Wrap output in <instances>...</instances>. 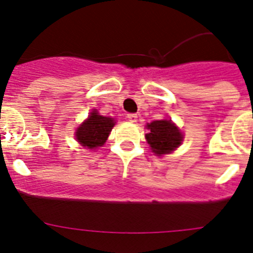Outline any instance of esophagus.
Masks as SVG:
<instances>
[{
  "label": "esophagus",
  "mask_w": 253,
  "mask_h": 253,
  "mask_svg": "<svg viewBox=\"0 0 253 253\" xmlns=\"http://www.w3.org/2000/svg\"><path fill=\"white\" fill-rule=\"evenodd\" d=\"M126 119H128L129 122H131V123L137 122L138 115H137V114H128V115H126Z\"/></svg>",
  "instance_id": "1"
}]
</instances>
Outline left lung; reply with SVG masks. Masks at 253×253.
<instances>
[{"mask_svg": "<svg viewBox=\"0 0 253 253\" xmlns=\"http://www.w3.org/2000/svg\"><path fill=\"white\" fill-rule=\"evenodd\" d=\"M147 126L149 133L146 134V139L157 156L169 153L181 144L182 134L169 120H156Z\"/></svg>", "mask_w": 253, "mask_h": 253, "instance_id": "8db88e82", "label": "left lung"}]
</instances>
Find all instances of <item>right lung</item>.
I'll use <instances>...</instances> for the list:
<instances>
[{"label":"right lung","mask_w":253,"mask_h":253,"mask_svg":"<svg viewBox=\"0 0 253 253\" xmlns=\"http://www.w3.org/2000/svg\"><path fill=\"white\" fill-rule=\"evenodd\" d=\"M114 124V119L99 115L97 111H92L88 119L76 131V139L90 149L101 147L106 142Z\"/></svg>","instance_id":"1"}]
</instances>
